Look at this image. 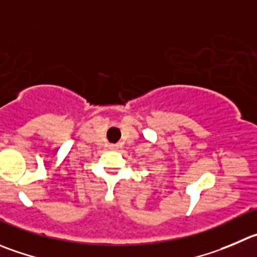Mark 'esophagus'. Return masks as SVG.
<instances>
[{
    "label": "esophagus",
    "instance_id": "obj_1",
    "mask_svg": "<svg viewBox=\"0 0 257 257\" xmlns=\"http://www.w3.org/2000/svg\"><path fill=\"white\" fill-rule=\"evenodd\" d=\"M111 149H112V150H116L117 146L116 145H111Z\"/></svg>",
    "mask_w": 257,
    "mask_h": 257
}]
</instances>
